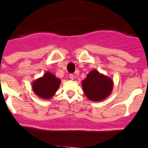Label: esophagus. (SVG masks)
<instances>
[{
	"label": "esophagus",
	"mask_w": 148,
	"mask_h": 148,
	"mask_svg": "<svg viewBox=\"0 0 148 148\" xmlns=\"http://www.w3.org/2000/svg\"><path fill=\"white\" fill-rule=\"evenodd\" d=\"M69 78H70L71 79H72V80H73V79H74V75H73L72 74H69Z\"/></svg>",
	"instance_id": "obj_1"
}]
</instances>
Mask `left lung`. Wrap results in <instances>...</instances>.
I'll return each instance as SVG.
<instances>
[{
    "label": "left lung",
    "mask_w": 148,
    "mask_h": 148,
    "mask_svg": "<svg viewBox=\"0 0 148 148\" xmlns=\"http://www.w3.org/2000/svg\"><path fill=\"white\" fill-rule=\"evenodd\" d=\"M83 90L89 100L100 101L110 95L113 88V82L110 78L92 70L82 82Z\"/></svg>",
    "instance_id": "obj_1"
}]
</instances>
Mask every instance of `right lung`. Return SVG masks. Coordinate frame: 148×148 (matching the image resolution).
I'll use <instances>...</instances> for the list:
<instances>
[{"label":"right lung","mask_w":148,"mask_h":148,"mask_svg":"<svg viewBox=\"0 0 148 148\" xmlns=\"http://www.w3.org/2000/svg\"><path fill=\"white\" fill-rule=\"evenodd\" d=\"M60 85V80L52 73L46 72L43 77L36 80L32 84L34 92L40 98L50 99L53 96Z\"/></svg>","instance_id":"obj_1"}]
</instances>
